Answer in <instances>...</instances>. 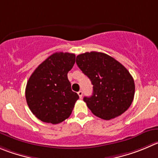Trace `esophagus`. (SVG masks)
Masks as SVG:
<instances>
[{
  "instance_id": "obj_1",
  "label": "esophagus",
  "mask_w": 158,
  "mask_h": 158,
  "mask_svg": "<svg viewBox=\"0 0 158 158\" xmlns=\"http://www.w3.org/2000/svg\"><path fill=\"white\" fill-rule=\"evenodd\" d=\"M77 94H78V95H79V97H80V98H81L82 95H83V91H79L77 92Z\"/></svg>"
}]
</instances>
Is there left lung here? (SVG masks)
<instances>
[{
    "label": "left lung",
    "mask_w": 158,
    "mask_h": 158,
    "mask_svg": "<svg viewBox=\"0 0 158 158\" xmlns=\"http://www.w3.org/2000/svg\"><path fill=\"white\" fill-rule=\"evenodd\" d=\"M76 63L93 85L92 95L85 97L84 101L94 115L109 120L130 108L135 84L123 64L107 54L94 51L78 55Z\"/></svg>",
    "instance_id": "8db88e82"
}]
</instances>
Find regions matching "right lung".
Segmentation results:
<instances>
[{"mask_svg":"<svg viewBox=\"0 0 158 158\" xmlns=\"http://www.w3.org/2000/svg\"><path fill=\"white\" fill-rule=\"evenodd\" d=\"M75 57L73 53L55 52L30 76L25 88L26 102L33 115L41 121L58 124L71 114L79 98L67 78Z\"/></svg>","mask_w":158,"mask_h":158,"instance_id":"add662e5","label":"right lung"}]
</instances>
